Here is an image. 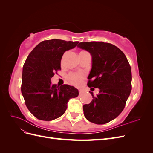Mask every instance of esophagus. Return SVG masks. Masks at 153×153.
<instances>
[{
	"mask_svg": "<svg viewBox=\"0 0 153 153\" xmlns=\"http://www.w3.org/2000/svg\"><path fill=\"white\" fill-rule=\"evenodd\" d=\"M84 92V90L83 89H79V93L80 94H82Z\"/></svg>",
	"mask_w": 153,
	"mask_h": 153,
	"instance_id": "esophagus-1",
	"label": "esophagus"
}]
</instances>
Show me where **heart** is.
<instances>
[{"mask_svg": "<svg viewBox=\"0 0 153 153\" xmlns=\"http://www.w3.org/2000/svg\"><path fill=\"white\" fill-rule=\"evenodd\" d=\"M83 78H84V75L82 73H73L69 74L68 79L71 84L74 85H78L82 83Z\"/></svg>", "mask_w": 153, "mask_h": 153, "instance_id": "b5f03b06", "label": "heart"}]
</instances>
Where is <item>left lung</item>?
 Masks as SVG:
<instances>
[{"label":"left lung","instance_id":"8db88e82","mask_svg":"<svg viewBox=\"0 0 153 153\" xmlns=\"http://www.w3.org/2000/svg\"><path fill=\"white\" fill-rule=\"evenodd\" d=\"M77 47L92 57L88 87L100 90L96 96L90 92L93 99L83 106L84 116L97 124L107 123L122 112L130 94L131 67L124 53L112 44L92 41L81 42Z\"/></svg>","mask_w":153,"mask_h":153}]
</instances>
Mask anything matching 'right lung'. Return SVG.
<instances>
[{"label": "right lung", "instance_id": "obj_1", "mask_svg": "<svg viewBox=\"0 0 153 153\" xmlns=\"http://www.w3.org/2000/svg\"><path fill=\"white\" fill-rule=\"evenodd\" d=\"M78 41L53 39L41 41L32 50L23 67L21 91L30 113L39 120L52 121L62 115L71 98L78 96L75 87L52 84L54 73L61 69L64 53Z\"/></svg>", "mask_w": 153, "mask_h": 153}]
</instances>
